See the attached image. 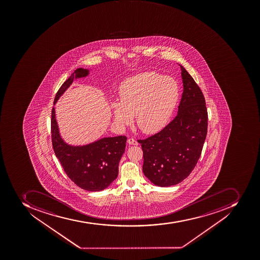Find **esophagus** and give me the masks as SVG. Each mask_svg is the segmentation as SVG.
<instances>
[{"label": "esophagus", "instance_id": "34e87169", "mask_svg": "<svg viewBox=\"0 0 260 260\" xmlns=\"http://www.w3.org/2000/svg\"><path fill=\"white\" fill-rule=\"evenodd\" d=\"M127 143H129V145H139V143L135 139H131V138L127 140Z\"/></svg>", "mask_w": 260, "mask_h": 260}]
</instances>
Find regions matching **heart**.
<instances>
[{
  "label": "heart",
  "mask_w": 260,
  "mask_h": 260,
  "mask_svg": "<svg viewBox=\"0 0 260 260\" xmlns=\"http://www.w3.org/2000/svg\"><path fill=\"white\" fill-rule=\"evenodd\" d=\"M179 91L171 78L143 72L121 83L119 101L111 104L113 121L120 128L131 125L133 117L144 134L163 129L175 109Z\"/></svg>",
  "instance_id": "1"
}]
</instances>
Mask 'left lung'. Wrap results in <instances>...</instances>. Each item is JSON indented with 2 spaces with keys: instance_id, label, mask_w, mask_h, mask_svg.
I'll use <instances>...</instances> for the list:
<instances>
[{
  "instance_id": "obj_1",
  "label": "left lung",
  "mask_w": 260,
  "mask_h": 260,
  "mask_svg": "<svg viewBox=\"0 0 260 260\" xmlns=\"http://www.w3.org/2000/svg\"><path fill=\"white\" fill-rule=\"evenodd\" d=\"M179 66L183 93L177 116L159 133L139 140L143 151V173L161 187L177 185L190 174L200 159L208 132V111L203 92L191 75Z\"/></svg>"
}]
</instances>
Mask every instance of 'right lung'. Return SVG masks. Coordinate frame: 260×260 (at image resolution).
Instances as JSON below:
<instances>
[{
  "label": "right lung",
  "instance_id": "right-lung-1",
  "mask_svg": "<svg viewBox=\"0 0 260 260\" xmlns=\"http://www.w3.org/2000/svg\"><path fill=\"white\" fill-rule=\"evenodd\" d=\"M88 69H77L59 89L54 105L75 79L88 76ZM52 147L71 181L87 191H101L109 187L118 175L119 161L125 152V136L102 138L96 141L74 146L64 142L59 131L55 108L51 120Z\"/></svg>",
  "mask_w": 260,
  "mask_h": 260
}]
</instances>
